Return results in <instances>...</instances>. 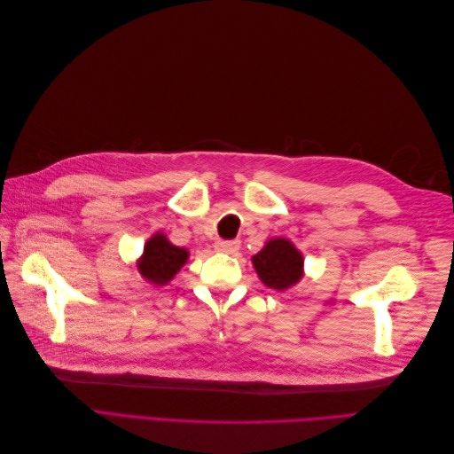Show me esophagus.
<instances>
[{"label":"esophagus","mask_w":454,"mask_h":454,"mask_svg":"<svg viewBox=\"0 0 454 454\" xmlns=\"http://www.w3.org/2000/svg\"><path fill=\"white\" fill-rule=\"evenodd\" d=\"M240 248L239 240H217L215 242V250L222 254H235Z\"/></svg>","instance_id":"1"}]
</instances>
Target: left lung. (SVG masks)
Returning a JSON list of instances; mask_svg holds the SVG:
<instances>
[{
	"mask_svg": "<svg viewBox=\"0 0 454 454\" xmlns=\"http://www.w3.org/2000/svg\"><path fill=\"white\" fill-rule=\"evenodd\" d=\"M254 267L265 286L286 290L303 277V255L290 240L274 239L259 254L252 257Z\"/></svg>",
	"mask_w": 454,
	"mask_h": 454,
	"instance_id": "1",
	"label": "left lung"
}]
</instances>
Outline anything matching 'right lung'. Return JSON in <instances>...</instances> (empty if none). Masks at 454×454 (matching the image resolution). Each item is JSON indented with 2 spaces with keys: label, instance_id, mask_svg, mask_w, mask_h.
<instances>
[{
  "label": "right lung",
  "instance_id": "add662e5",
  "mask_svg": "<svg viewBox=\"0 0 454 454\" xmlns=\"http://www.w3.org/2000/svg\"><path fill=\"white\" fill-rule=\"evenodd\" d=\"M187 252L184 248L170 244L164 235H155L147 240L144 248V257L140 261V272L149 282L167 284L174 274L184 267L187 261Z\"/></svg>",
  "mask_w": 454,
  "mask_h": 454
}]
</instances>
